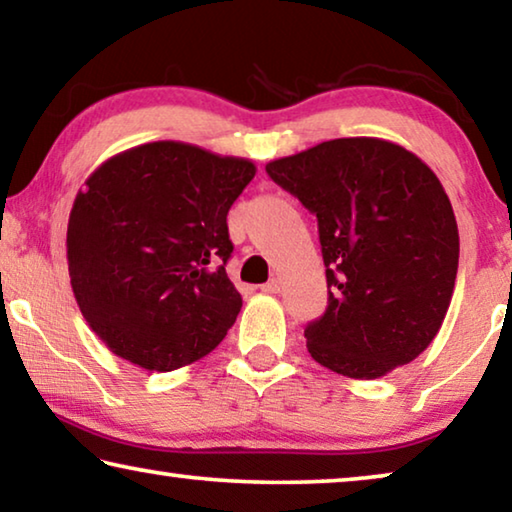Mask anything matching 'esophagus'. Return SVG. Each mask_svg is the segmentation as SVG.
Returning a JSON list of instances; mask_svg holds the SVG:
<instances>
[{"instance_id":"34e87169","label":"esophagus","mask_w":512,"mask_h":512,"mask_svg":"<svg viewBox=\"0 0 512 512\" xmlns=\"http://www.w3.org/2000/svg\"><path fill=\"white\" fill-rule=\"evenodd\" d=\"M259 289H262V292H266V294H280L282 292V280L271 278L269 282H266V285H262Z\"/></svg>"}]
</instances>
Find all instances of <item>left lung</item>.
Segmentation results:
<instances>
[{
    "label": "left lung",
    "mask_w": 512,
    "mask_h": 512,
    "mask_svg": "<svg viewBox=\"0 0 512 512\" xmlns=\"http://www.w3.org/2000/svg\"><path fill=\"white\" fill-rule=\"evenodd\" d=\"M266 174L317 216L329 308L305 326L319 365L384 377L439 333L460 236L437 174L400 144L340 137L271 160Z\"/></svg>",
    "instance_id": "1"
}]
</instances>
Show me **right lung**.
<instances>
[{"instance_id": "1", "label": "right lung", "mask_w": 512, "mask_h": 512, "mask_svg": "<svg viewBox=\"0 0 512 512\" xmlns=\"http://www.w3.org/2000/svg\"><path fill=\"white\" fill-rule=\"evenodd\" d=\"M246 158L186 142L112 156L75 197L71 287L98 338L144 370L170 372L220 345L241 310L227 278V211L255 177Z\"/></svg>"}]
</instances>
